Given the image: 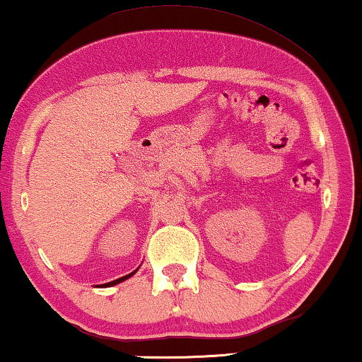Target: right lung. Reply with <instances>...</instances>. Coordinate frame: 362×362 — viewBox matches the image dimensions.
<instances>
[{
	"label": "right lung",
	"mask_w": 362,
	"mask_h": 362,
	"mask_svg": "<svg viewBox=\"0 0 362 362\" xmlns=\"http://www.w3.org/2000/svg\"><path fill=\"white\" fill-rule=\"evenodd\" d=\"M137 272V269L134 272H131V274H128V276H124V277H119V279H116V281H113V282H108V284H103V285H98V287H111V285H116V284H119V282H123V281H126V279H129L131 276H134V274Z\"/></svg>",
	"instance_id": "right-lung-1"
}]
</instances>
